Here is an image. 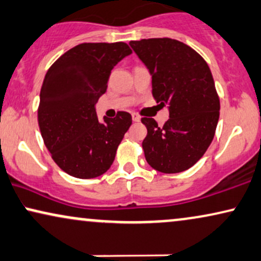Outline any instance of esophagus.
I'll use <instances>...</instances> for the list:
<instances>
[{"mask_svg": "<svg viewBox=\"0 0 261 261\" xmlns=\"http://www.w3.org/2000/svg\"><path fill=\"white\" fill-rule=\"evenodd\" d=\"M132 120H133V122H139V121H140V117H139L137 114H132Z\"/></svg>", "mask_w": 261, "mask_h": 261, "instance_id": "obj_1", "label": "esophagus"}]
</instances>
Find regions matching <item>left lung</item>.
<instances>
[{"mask_svg":"<svg viewBox=\"0 0 261 261\" xmlns=\"http://www.w3.org/2000/svg\"><path fill=\"white\" fill-rule=\"evenodd\" d=\"M132 49L152 76L153 98L169 109L163 127L143 117V148L154 170L176 174L193 167L207 150L219 118V97L211 70L199 54L171 38L132 40Z\"/></svg>","mask_w":261,"mask_h":261,"instance_id":"obj_1","label":"left lung"}]
</instances>
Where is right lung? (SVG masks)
Returning a JSON list of instances; mask_svg holds the SVG:
<instances>
[{"mask_svg":"<svg viewBox=\"0 0 261 261\" xmlns=\"http://www.w3.org/2000/svg\"><path fill=\"white\" fill-rule=\"evenodd\" d=\"M132 50L126 43H83L64 53L44 77L38 124L55 163L77 178H93L111 167L132 124L130 114L98 121L96 103L111 70Z\"/></svg>","mask_w":261,"mask_h":261,"instance_id":"1","label":"right lung"}]
</instances>
